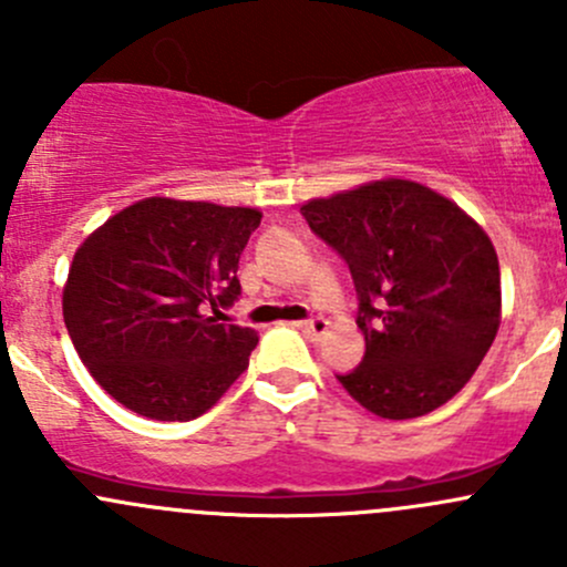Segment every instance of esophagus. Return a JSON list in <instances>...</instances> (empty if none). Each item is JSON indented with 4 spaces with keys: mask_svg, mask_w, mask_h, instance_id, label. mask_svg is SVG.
<instances>
[{
    "mask_svg": "<svg viewBox=\"0 0 567 567\" xmlns=\"http://www.w3.org/2000/svg\"><path fill=\"white\" fill-rule=\"evenodd\" d=\"M299 329L305 331V334H310L312 340H320V337L329 331V320L326 318H310V320H301Z\"/></svg>",
    "mask_w": 567,
    "mask_h": 567,
    "instance_id": "esophagus-1",
    "label": "esophagus"
}]
</instances>
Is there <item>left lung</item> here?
<instances>
[{
  "instance_id": "left-lung-1",
  "label": "left lung",
  "mask_w": 567,
  "mask_h": 567,
  "mask_svg": "<svg viewBox=\"0 0 567 567\" xmlns=\"http://www.w3.org/2000/svg\"><path fill=\"white\" fill-rule=\"evenodd\" d=\"M351 268L364 359L337 375L384 420H414L455 398L502 318L499 260L483 227L414 181L364 183L301 205Z\"/></svg>"
}]
</instances>
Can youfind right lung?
<instances>
[{
	"instance_id": "add662e5",
	"label": "right lung",
	"mask_w": 567,
	"mask_h": 567,
	"mask_svg": "<svg viewBox=\"0 0 567 567\" xmlns=\"http://www.w3.org/2000/svg\"><path fill=\"white\" fill-rule=\"evenodd\" d=\"M262 214L147 197L76 249L62 318L84 368L125 409L188 422L247 370L249 326L219 323L241 293L238 257Z\"/></svg>"
}]
</instances>
